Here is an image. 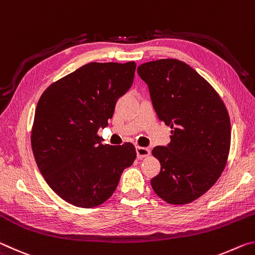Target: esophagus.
<instances>
[{"mask_svg": "<svg viewBox=\"0 0 255 255\" xmlns=\"http://www.w3.org/2000/svg\"><path fill=\"white\" fill-rule=\"evenodd\" d=\"M136 153H137V157L138 158H144V157H147L149 155V149L147 147H136Z\"/></svg>", "mask_w": 255, "mask_h": 255, "instance_id": "esophagus-1", "label": "esophagus"}]
</instances>
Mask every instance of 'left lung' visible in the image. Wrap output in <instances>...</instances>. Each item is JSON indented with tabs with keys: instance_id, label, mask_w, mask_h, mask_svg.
Listing matches in <instances>:
<instances>
[{
	"instance_id": "obj_1",
	"label": "left lung",
	"mask_w": 255,
	"mask_h": 255,
	"mask_svg": "<svg viewBox=\"0 0 255 255\" xmlns=\"http://www.w3.org/2000/svg\"><path fill=\"white\" fill-rule=\"evenodd\" d=\"M137 73L148 85L158 119L172 129L170 143L152 150L161 172L150 184L164 201L189 204L225 169L231 147L227 109L213 86L181 60H153L138 66Z\"/></svg>"
}]
</instances>
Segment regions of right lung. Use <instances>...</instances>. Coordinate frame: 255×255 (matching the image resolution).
<instances>
[{
  "label": "right lung",
  "mask_w": 255,
  "mask_h": 255,
  "mask_svg": "<svg viewBox=\"0 0 255 255\" xmlns=\"http://www.w3.org/2000/svg\"><path fill=\"white\" fill-rule=\"evenodd\" d=\"M135 70V62L89 63L49 85L38 101L33 156L46 182L68 204H103L135 161L131 143L103 145L98 136L118 99L130 89Z\"/></svg>",
  "instance_id": "right-lung-1"
}]
</instances>
